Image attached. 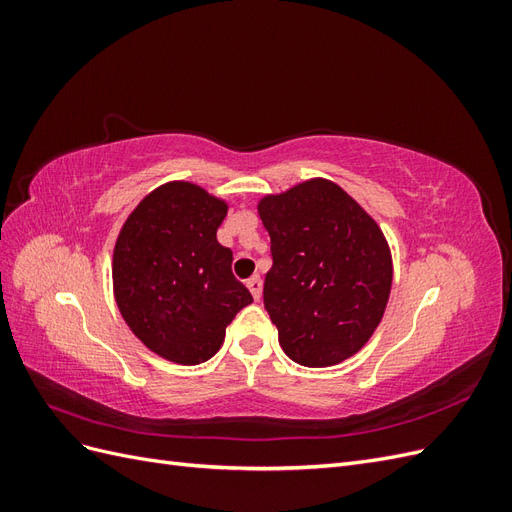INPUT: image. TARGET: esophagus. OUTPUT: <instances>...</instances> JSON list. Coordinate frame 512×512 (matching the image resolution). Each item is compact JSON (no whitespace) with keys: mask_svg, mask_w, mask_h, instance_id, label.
<instances>
[{"mask_svg":"<svg viewBox=\"0 0 512 512\" xmlns=\"http://www.w3.org/2000/svg\"><path fill=\"white\" fill-rule=\"evenodd\" d=\"M245 286L250 288V292H252V297H254V301H260V297H262V280L258 275H254V277H250V280L245 282Z\"/></svg>","mask_w":512,"mask_h":512,"instance_id":"esophagus-1","label":"esophagus"}]
</instances>
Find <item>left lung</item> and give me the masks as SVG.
Instances as JSON below:
<instances>
[{
	"label": "left lung",
	"instance_id": "left-lung-1",
	"mask_svg": "<svg viewBox=\"0 0 512 512\" xmlns=\"http://www.w3.org/2000/svg\"><path fill=\"white\" fill-rule=\"evenodd\" d=\"M273 267L265 307L294 363L331 367L374 335L393 284L382 228L337 183L314 177L258 200Z\"/></svg>",
	"mask_w": 512,
	"mask_h": 512
}]
</instances>
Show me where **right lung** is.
Returning <instances> with one entry per match:
<instances>
[{
  "label": "right lung",
  "instance_id": "1",
  "mask_svg": "<svg viewBox=\"0 0 512 512\" xmlns=\"http://www.w3.org/2000/svg\"><path fill=\"white\" fill-rule=\"evenodd\" d=\"M224 198L192 181L149 192L123 222L113 250V292L130 331L162 359L209 361L252 294L230 271L218 228Z\"/></svg>",
  "mask_w": 512,
  "mask_h": 512
}]
</instances>
